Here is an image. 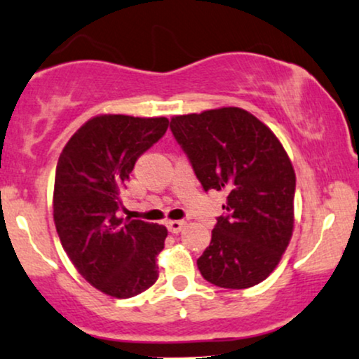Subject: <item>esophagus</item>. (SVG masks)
Segmentation results:
<instances>
[{
	"mask_svg": "<svg viewBox=\"0 0 359 359\" xmlns=\"http://www.w3.org/2000/svg\"><path fill=\"white\" fill-rule=\"evenodd\" d=\"M184 226H185V222L184 220H170V222H167V229H169L170 233L182 232Z\"/></svg>",
	"mask_w": 359,
	"mask_h": 359,
	"instance_id": "esophagus-1",
	"label": "esophagus"
}]
</instances>
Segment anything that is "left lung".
Here are the masks:
<instances>
[{"label": "left lung", "instance_id": "1", "mask_svg": "<svg viewBox=\"0 0 359 359\" xmlns=\"http://www.w3.org/2000/svg\"><path fill=\"white\" fill-rule=\"evenodd\" d=\"M170 130L203 190H225L226 215L197 260L220 288L258 285L276 269L293 233L297 177L276 135L240 107L174 116Z\"/></svg>", "mask_w": 359, "mask_h": 359}]
</instances>
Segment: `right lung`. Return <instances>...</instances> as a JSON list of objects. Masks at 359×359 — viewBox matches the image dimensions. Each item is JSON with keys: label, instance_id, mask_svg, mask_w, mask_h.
I'll use <instances>...</instances> for the list:
<instances>
[{"label": "right lung", "instance_id": "obj_1", "mask_svg": "<svg viewBox=\"0 0 359 359\" xmlns=\"http://www.w3.org/2000/svg\"><path fill=\"white\" fill-rule=\"evenodd\" d=\"M169 127L165 117L101 114L76 130L59 156L53 215L76 270L102 293L130 298L156 283L167 229L122 220L119 194L135 161Z\"/></svg>", "mask_w": 359, "mask_h": 359}]
</instances>
